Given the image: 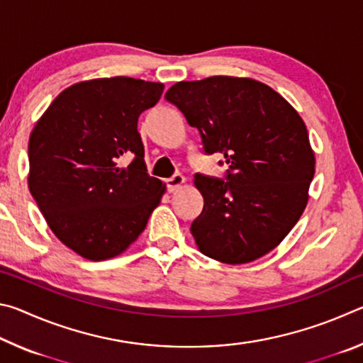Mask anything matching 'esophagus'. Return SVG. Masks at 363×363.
Instances as JSON below:
<instances>
[{
  "label": "esophagus",
  "mask_w": 363,
  "mask_h": 363,
  "mask_svg": "<svg viewBox=\"0 0 363 363\" xmlns=\"http://www.w3.org/2000/svg\"><path fill=\"white\" fill-rule=\"evenodd\" d=\"M184 182H186V177L182 174H174L173 177L167 179V187L169 192H176V190H179L184 186Z\"/></svg>",
  "instance_id": "obj_1"
}]
</instances>
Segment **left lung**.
<instances>
[{"label": "left lung", "mask_w": 363, "mask_h": 363, "mask_svg": "<svg viewBox=\"0 0 363 363\" xmlns=\"http://www.w3.org/2000/svg\"><path fill=\"white\" fill-rule=\"evenodd\" d=\"M201 134L206 153H223L227 181L195 174L203 211L190 232L196 248L224 264L272 251L309 200L315 155L306 123L270 86L247 77L179 82L167 91Z\"/></svg>", "instance_id": "1"}]
</instances>
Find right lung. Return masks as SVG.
I'll list each match as a JSON object with an SVG mask.
<instances>
[{"label":"right lung","mask_w":363,"mask_h":363,"mask_svg":"<svg viewBox=\"0 0 363 363\" xmlns=\"http://www.w3.org/2000/svg\"><path fill=\"white\" fill-rule=\"evenodd\" d=\"M164 84L130 77L65 88L28 139V189L49 229L84 259L106 261L144 232L167 184L147 174L138 118ZM133 152L126 169L118 158Z\"/></svg>","instance_id":"right-lung-1"}]
</instances>
